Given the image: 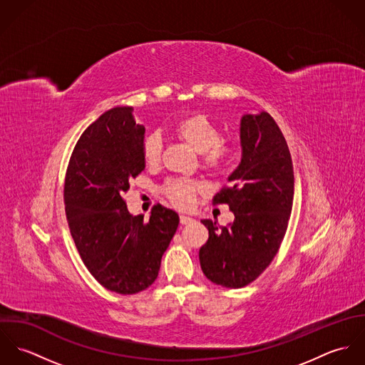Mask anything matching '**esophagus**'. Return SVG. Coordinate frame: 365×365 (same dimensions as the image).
<instances>
[{
	"label": "esophagus",
	"mask_w": 365,
	"mask_h": 365,
	"mask_svg": "<svg viewBox=\"0 0 365 365\" xmlns=\"http://www.w3.org/2000/svg\"><path fill=\"white\" fill-rule=\"evenodd\" d=\"M180 222H181L182 225H188V223L194 222V219H192L191 216H187V215H180Z\"/></svg>",
	"instance_id": "esophagus-1"
}]
</instances>
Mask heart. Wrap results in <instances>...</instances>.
I'll list each match as a JSON object with an SVG mask.
<instances>
[{"label": "heart", "mask_w": 365, "mask_h": 365, "mask_svg": "<svg viewBox=\"0 0 365 365\" xmlns=\"http://www.w3.org/2000/svg\"><path fill=\"white\" fill-rule=\"evenodd\" d=\"M177 139L187 143L201 156V165L210 173L226 171L235 157L236 150L232 145L220 140V130L204 115H190L177 120L173 126ZM163 142L158 133H149L143 140V158L148 165H157L161 158ZM202 185L194 181H174L165 188L167 198L178 208H190L195 195Z\"/></svg>", "instance_id": "1"}]
</instances>
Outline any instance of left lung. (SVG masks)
I'll return each instance as SVG.
<instances>
[{
    "mask_svg": "<svg viewBox=\"0 0 365 365\" xmlns=\"http://www.w3.org/2000/svg\"><path fill=\"white\" fill-rule=\"evenodd\" d=\"M242 158L227 177L229 187L213 197L227 204L235 220L220 227L210 219L208 242L200 249L204 274L216 285L242 288L275 257L294 201V170L288 145L269 113L240 119Z\"/></svg>",
    "mask_w": 365,
    "mask_h": 365,
    "instance_id": "8db88e82",
    "label": "left lung"
}]
</instances>
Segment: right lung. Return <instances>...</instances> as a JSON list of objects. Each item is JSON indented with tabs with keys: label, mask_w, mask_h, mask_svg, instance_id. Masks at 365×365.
I'll return each mask as SVG.
<instances>
[{
	"label": "right lung",
	"mask_w": 365,
	"mask_h": 365,
	"mask_svg": "<svg viewBox=\"0 0 365 365\" xmlns=\"http://www.w3.org/2000/svg\"><path fill=\"white\" fill-rule=\"evenodd\" d=\"M143 140L132 106L106 110L78 139L64 182L66 216L81 259L103 287L122 295L156 281L180 223L177 212L160 204L148 222L128 210L123 195L146 167Z\"/></svg>",
	"instance_id": "right-lung-1"
}]
</instances>
